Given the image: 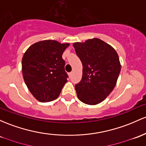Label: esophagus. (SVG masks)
Here are the masks:
<instances>
[{
  "instance_id": "obj_1",
  "label": "esophagus",
  "mask_w": 146,
  "mask_h": 146,
  "mask_svg": "<svg viewBox=\"0 0 146 146\" xmlns=\"http://www.w3.org/2000/svg\"><path fill=\"white\" fill-rule=\"evenodd\" d=\"M68 75H69V77L70 78L72 76V75H73V72H70V73H68Z\"/></svg>"
}]
</instances>
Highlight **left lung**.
Returning <instances> with one entry per match:
<instances>
[{
	"instance_id": "8db88e82",
	"label": "left lung",
	"mask_w": 146,
	"mask_h": 146,
	"mask_svg": "<svg viewBox=\"0 0 146 146\" xmlns=\"http://www.w3.org/2000/svg\"><path fill=\"white\" fill-rule=\"evenodd\" d=\"M82 64V78L76 84L79 100L95 105L110 95L117 82L121 63L113 47L98 38L73 44Z\"/></svg>"
}]
</instances>
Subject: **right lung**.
I'll use <instances>...</instances> for the list:
<instances>
[{
  "label": "right lung",
  "mask_w": 146,
  "mask_h": 146,
  "mask_svg": "<svg viewBox=\"0 0 146 146\" xmlns=\"http://www.w3.org/2000/svg\"><path fill=\"white\" fill-rule=\"evenodd\" d=\"M68 46V43L44 40L30 46L24 53L22 59L24 81L39 101H52L60 96L68 78L62 54Z\"/></svg>",
  "instance_id": "1"
}]
</instances>
